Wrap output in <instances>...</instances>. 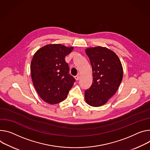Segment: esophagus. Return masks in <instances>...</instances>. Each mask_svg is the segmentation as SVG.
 <instances>
[{
    "instance_id": "obj_1",
    "label": "esophagus",
    "mask_w": 150,
    "mask_h": 150,
    "mask_svg": "<svg viewBox=\"0 0 150 150\" xmlns=\"http://www.w3.org/2000/svg\"><path fill=\"white\" fill-rule=\"evenodd\" d=\"M75 79L76 81L79 80V75L78 74V75H77L76 76H75Z\"/></svg>"
}]
</instances>
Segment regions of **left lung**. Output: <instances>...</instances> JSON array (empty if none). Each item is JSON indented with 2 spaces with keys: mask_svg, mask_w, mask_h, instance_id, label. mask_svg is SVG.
<instances>
[{
  "mask_svg": "<svg viewBox=\"0 0 150 150\" xmlns=\"http://www.w3.org/2000/svg\"><path fill=\"white\" fill-rule=\"evenodd\" d=\"M86 53L90 61L93 79L91 87L85 91V100L90 106H100L116 93L123 69L117 54L107 48H88Z\"/></svg>",
  "mask_w": 150,
  "mask_h": 150,
  "instance_id": "1",
  "label": "left lung"
}]
</instances>
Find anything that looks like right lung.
<instances>
[{"instance_id": "right-lung-1", "label": "right lung", "mask_w": 150, "mask_h": 150, "mask_svg": "<svg viewBox=\"0 0 150 150\" xmlns=\"http://www.w3.org/2000/svg\"><path fill=\"white\" fill-rule=\"evenodd\" d=\"M73 50V47L49 44L34 54L30 65L32 82L45 102L53 105L64 100L75 82L64 59Z\"/></svg>"}]
</instances>
